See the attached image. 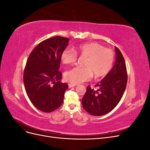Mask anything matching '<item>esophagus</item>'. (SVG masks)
<instances>
[{"mask_svg":"<svg viewBox=\"0 0 150 150\" xmlns=\"http://www.w3.org/2000/svg\"><path fill=\"white\" fill-rule=\"evenodd\" d=\"M68 86H69V88H72V87H74V86H76V85H74V84H68Z\"/></svg>","mask_w":150,"mask_h":150,"instance_id":"34e87169","label":"esophagus"}]
</instances>
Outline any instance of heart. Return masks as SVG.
Here are the masks:
<instances>
[{
    "instance_id": "heart-1",
    "label": "heart",
    "mask_w": 150,
    "mask_h": 150,
    "mask_svg": "<svg viewBox=\"0 0 150 150\" xmlns=\"http://www.w3.org/2000/svg\"><path fill=\"white\" fill-rule=\"evenodd\" d=\"M74 51L66 49L61 54L63 64H73L78 55L86 57L84 66L74 67L65 72L64 79L71 84H77L88 81L94 75L95 78L106 76L111 70L115 61V54L112 50L104 48L97 42L81 44L74 48Z\"/></svg>"
}]
</instances>
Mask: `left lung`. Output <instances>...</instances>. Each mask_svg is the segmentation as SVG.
<instances>
[{
  "label": "left lung",
  "instance_id": "1",
  "mask_svg": "<svg viewBox=\"0 0 150 150\" xmlns=\"http://www.w3.org/2000/svg\"><path fill=\"white\" fill-rule=\"evenodd\" d=\"M116 61L110 72L95 85L88 86L82 99L83 107L93 116H102L111 111L119 103L125 91L128 75L125 59L115 47Z\"/></svg>",
  "mask_w": 150,
  "mask_h": 150
}]
</instances>
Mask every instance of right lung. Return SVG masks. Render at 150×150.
I'll return each mask as SVG.
<instances>
[{"instance_id":"obj_1","label":"right lung","mask_w":150,"mask_h":150,"mask_svg":"<svg viewBox=\"0 0 150 150\" xmlns=\"http://www.w3.org/2000/svg\"><path fill=\"white\" fill-rule=\"evenodd\" d=\"M69 41L61 36L44 40L33 49L27 61L23 78L25 89L31 103L40 111L52 112L63 103L68 85L61 83L62 73L59 69L61 54Z\"/></svg>"}]
</instances>
